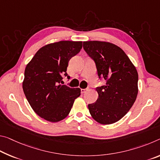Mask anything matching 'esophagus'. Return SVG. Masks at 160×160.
<instances>
[{"instance_id": "34e87169", "label": "esophagus", "mask_w": 160, "mask_h": 160, "mask_svg": "<svg viewBox=\"0 0 160 160\" xmlns=\"http://www.w3.org/2000/svg\"><path fill=\"white\" fill-rule=\"evenodd\" d=\"M86 91H88L87 88H85V89H81V93H85Z\"/></svg>"}]
</instances>
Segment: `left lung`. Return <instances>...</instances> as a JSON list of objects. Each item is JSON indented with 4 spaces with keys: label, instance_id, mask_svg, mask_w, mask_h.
Wrapping results in <instances>:
<instances>
[{
    "label": "left lung",
    "instance_id": "obj_1",
    "mask_svg": "<svg viewBox=\"0 0 160 160\" xmlns=\"http://www.w3.org/2000/svg\"><path fill=\"white\" fill-rule=\"evenodd\" d=\"M83 48L95 63L98 78L105 85L96 88L98 98L88 105L94 120L102 125L122 118L135 102L138 74L130 58L120 47L108 42L85 41Z\"/></svg>",
    "mask_w": 160,
    "mask_h": 160
}]
</instances>
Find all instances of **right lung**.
<instances>
[{
  "mask_svg": "<svg viewBox=\"0 0 160 160\" xmlns=\"http://www.w3.org/2000/svg\"><path fill=\"white\" fill-rule=\"evenodd\" d=\"M82 41H60L38 50L25 70L22 89L35 112L45 120L56 122L70 113L80 88L60 85L67 76L71 58L80 51Z\"/></svg>",
  "mask_w": 160,
  "mask_h": 160,
  "instance_id": "obj_1",
  "label": "right lung"
}]
</instances>
